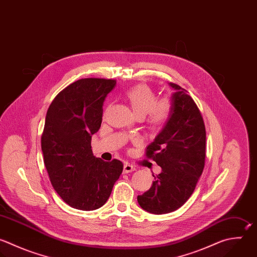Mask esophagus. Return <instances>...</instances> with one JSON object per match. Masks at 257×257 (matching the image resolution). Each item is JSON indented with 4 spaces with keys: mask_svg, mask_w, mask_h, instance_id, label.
<instances>
[{
    "mask_svg": "<svg viewBox=\"0 0 257 257\" xmlns=\"http://www.w3.org/2000/svg\"><path fill=\"white\" fill-rule=\"evenodd\" d=\"M134 171H136V167L133 166V165H131V164H125V165L123 166V173H124V174L132 173V172H134Z\"/></svg>",
    "mask_w": 257,
    "mask_h": 257,
    "instance_id": "1",
    "label": "esophagus"
}]
</instances>
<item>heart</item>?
<instances>
[{
    "instance_id": "1",
    "label": "heart",
    "mask_w": 257,
    "mask_h": 257,
    "mask_svg": "<svg viewBox=\"0 0 257 257\" xmlns=\"http://www.w3.org/2000/svg\"><path fill=\"white\" fill-rule=\"evenodd\" d=\"M125 97L138 118L148 115V123L152 128L160 130L169 120L173 102L168 96L157 100L155 91L146 84H138L125 91Z\"/></svg>"
}]
</instances>
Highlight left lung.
<instances>
[{
  "label": "left lung",
  "instance_id": "left-lung-1",
  "mask_svg": "<svg viewBox=\"0 0 257 257\" xmlns=\"http://www.w3.org/2000/svg\"><path fill=\"white\" fill-rule=\"evenodd\" d=\"M169 85L175 89L171 116L146 151L162 172L153 175L150 190L138 196L144 210L158 215L186 203L203 173L206 157V130L198 106L186 89L175 83Z\"/></svg>",
  "mask_w": 257,
  "mask_h": 257
}]
</instances>
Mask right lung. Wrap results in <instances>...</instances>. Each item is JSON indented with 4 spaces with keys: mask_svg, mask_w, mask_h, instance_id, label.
I'll list each match as a JSON object with an SVG mask.
<instances>
[{
    "mask_svg": "<svg viewBox=\"0 0 257 257\" xmlns=\"http://www.w3.org/2000/svg\"><path fill=\"white\" fill-rule=\"evenodd\" d=\"M115 84L113 79H79L60 91L47 110L41 137L44 164L54 190L72 208H100L122 173L120 161L104 162L91 150L103 101Z\"/></svg>",
    "mask_w": 257,
    "mask_h": 257,
    "instance_id": "1",
    "label": "right lung"
}]
</instances>
